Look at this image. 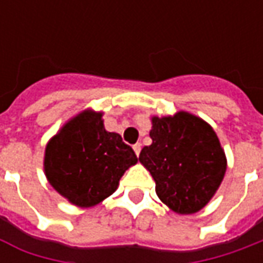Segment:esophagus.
<instances>
[{"instance_id": "34e87169", "label": "esophagus", "mask_w": 263, "mask_h": 263, "mask_svg": "<svg viewBox=\"0 0 263 263\" xmlns=\"http://www.w3.org/2000/svg\"><path fill=\"white\" fill-rule=\"evenodd\" d=\"M132 148H134V152L137 154V156L141 154V143H135V145H134Z\"/></svg>"}]
</instances>
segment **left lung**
Returning a JSON list of instances; mask_svg holds the SVG:
<instances>
[{
    "label": "left lung",
    "instance_id": "left-lung-1",
    "mask_svg": "<svg viewBox=\"0 0 263 263\" xmlns=\"http://www.w3.org/2000/svg\"><path fill=\"white\" fill-rule=\"evenodd\" d=\"M152 145L139 155L156 182V194L179 214H193L214 196L227 159L214 129L187 112L152 118Z\"/></svg>",
    "mask_w": 263,
    "mask_h": 263
}]
</instances>
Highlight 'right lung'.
Wrapping results in <instances>:
<instances>
[{"label":"right lung","mask_w":263,"mask_h":263,"mask_svg":"<svg viewBox=\"0 0 263 263\" xmlns=\"http://www.w3.org/2000/svg\"><path fill=\"white\" fill-rule=\"evenodd\" d=\"M137 162L121 135L105 131L100 112L84 111L50 139L45 173L70 203L92 207L114 193L122 175Z\"/></svg>","instance_id":"add662e5"}]
</instances>
